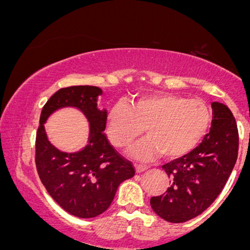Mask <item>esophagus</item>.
<instances>
[{
    "mask_svg": "<svg viewBox=\"0 0 250 250\" xmlns=\"http://www.w3.org/2000/svg\"><path fill=\"white\" fill-rule=\"evenodd\" d=\"M146 170H147L146 166H141V165H136V166H135V171H136V173H141V172L146 171Z\"/></svg>",
    "mask_w": 250,
    "mask_h": 250,
    "instance_id": "1",
    "label": "esophagus"
}]
</instances>
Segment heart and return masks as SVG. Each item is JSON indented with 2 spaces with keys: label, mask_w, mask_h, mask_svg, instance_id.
Here are the masks:
<instances>
[{
  "label": "heart",
  "mask_w": 250,
  "mask_h": 250,
  "mask_svg": "<svg viewBox=\"0 0 250 250\" xmlns=\"http://www.w3.org/2000/svg\"><path fill=\"white\" fill-rule=\"evenodd\" d=\"M211 124L208 107L201 100L172 93H151L128 104L119 103L108 110L106 132L117 149H126L146 128L147 137L132 154L151 160L159 154L178 159L189 153L204 139Z\"/></svg>",
  "instance_id": "heart-1"
}]
</instances>
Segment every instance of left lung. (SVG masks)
<instances>
[{
	"instance_id": "8db88e82",
	"label": "left lung",
	"mask_w": 250,
	"mask_h": 250,
	"mask_svg": "<svg viewBox=\"0 0 250 250\" xmlns=\"http://www.w3.org/2000/svg\"><path fill=\"white\" fill-rule=\"evenodd\" d=\"M209 133L197 147L162 168L171 186L164 195L151 197L150 204L161 219L182 223L203 213L221 193L238 157L239 137L231 110L212 103Z\"/></svg>"
}]
</instances>
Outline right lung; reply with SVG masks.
<instances>
[{
  "mask_svg": "<svg viewBox=\"0 0 250 250\" xmlns=\"http://www.w3.org/2000/svg\"><path fill=\"white\" fill-rule=\"evenodd\" d=\"M103 90L92 85L60 89L42 108L36 136V167L42 185L61 208L82 219L104 213L118 186L135 175L132 164L122 158L106 134L107 110L97 107ZM77 107L89 122L88 144L77 152H63L49 142L44 123L56 110Z\"/></svg>",
  "mask_w": 250,
  "mask_h": 250,
  "instance_id": "1",
  "label": "right lung"
}]
</instances>
